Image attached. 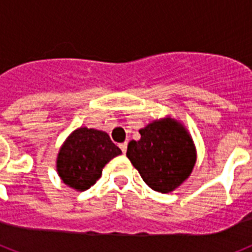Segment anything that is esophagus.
Instances as JSON below:
<instances>
[{"label": "esophagus", "mask_w": 252, "mask_h": 252, "mask_svg": "<svg viewBox=\"0 0 252 252\" xmlns=\"http://www.w3.org/2000/svg\"><path fill=\"white\" fill-rule=\"evenodd\" d=\"M119 147H120V150H122V151H123V154H126V147H128V143H126V142L120 143Z\"/></svg>", "instance_id": "esophagus-1"}]
</instances>
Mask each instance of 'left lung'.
Returning <instances> with one entry per match:
<instances>
[{"mask_svg": "<svg viewBox=\"0 0 252 252\" xmlns=\"http://www.w3.org/2000/svg\"><path fill=\"white\" fill-rule=\"evenodd\" d=\"M128 143L126 156L154 191L169 193L189 177L196 147L183 124L172 118L154 120Z\"/></svg>", "mask_w": 252, "mask_h": 252, "instance_id": "left-lung-1", "label": "left lung"}]
</instances>
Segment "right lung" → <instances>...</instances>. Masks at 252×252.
I'll list each match as a JSON object with an SVG mask.
<instances>
[{"mask_svg": "<svg viewBox=\"0 0 252 252\" xmlns=\"http://www.w3.org/2000/svg\"><path fill=\"white\" fill-rule=\"evenodd\" d=\"M120 154L106 132L82 126L61 146L56 169L65 185L86 191L100 179L103 166Z\"/></svg>", "mask_w": 252, "mask_h": 252, "instance_id": "obj_1", "label": "right lung"}]
</instances>
